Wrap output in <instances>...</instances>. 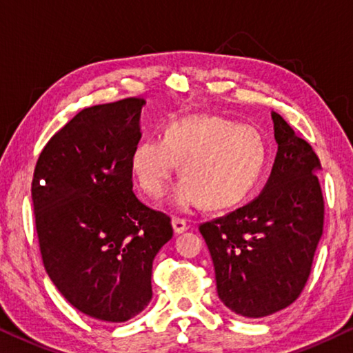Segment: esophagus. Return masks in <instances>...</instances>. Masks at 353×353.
<instances>
[{
	"mask_svg": "<svg viewBox=\"0 0 353 353\" xmlns=\"http://www.w3.org/2000/svg\"><path fill=\"white\" fill-rule=\"evenodd\" d=\"M171 223H172V229H174V232L176 234H182V232H185L187 229H188V225H187V221L185 220H182V218H172L171 220Z\"/></svg>",
	"mask_w": 353,
	"mask_h": 353,
	"instance_id": "34e87169",
	"label": "esophagus"
}]
</instances>
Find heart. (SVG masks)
I'll use <instances>...</instances> for the list:
<instances>
[{"instance_id":"b5f03b06","label":"heart","mask_w":353,"mask_h":353,"mask_svg":"<svg viewBox=\"0 0 353 353\" xmlns=\"http://www.w3.org/2000/svg\"><path fill=\"white\" fill-rule=\"evenodd\" d=\"M177 163L183 176L168 204L187 210L226 209L243 201L265 165L264 138L254 127L221 116H190L166 127L163 138H144L132 150L130 168L149 196H160Z\"/></svg>"}]
</instances>
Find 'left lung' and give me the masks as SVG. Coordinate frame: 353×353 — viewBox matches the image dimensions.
I'll list each match as a JSON object with an SVG mask.
<instances>
[{"label":"left lung","mask_w":353,"mask_h":353,"mask_svg":"<svg viewBox=\"0 0 353 353\" xmlns=\"http://www.w3.org/2000/svg\"><path fill=\"white\" fill-rule=\"evenodd\" d=\"M278 152L259 196L199 231L215 267L218 297L239 316L259 319L294 303L310 276L323 229L321 161L286 121L272 113Z\"/></svg>","instance_id":"left-lung-1"}]
</instances>
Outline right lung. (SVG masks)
<instances>
[{"label":"right lung","instance_id":"obj_1","mask_svg":"<svg viewBox=\"0 0 353 353\" xmlns=\"http://www.w3.org/2000/svg\"><path fill=\"white\" fill-rule=\"evenodd\" d=\"M143 99L89 106L39 155L31 196L42 261L69 303L125 322L152 299V262L172 237L170 216L133 193L130 155Z\"/></svg>","mask_w":353,"mask_h":353}]
</instances>
